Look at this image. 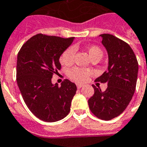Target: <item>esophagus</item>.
Segmentation results:
<instances>
[{"label": "esophagus", "instance_id": "34e87169", "mask_svg": "<svg viewBox=\"0 0 147 147\" xmlns=\"http://www.w3.org/2000/svg\"><path fill=\"white\" fill-rule=\"evenodd\" d=\"M83 85H81V84H77V89H81V88L83 87Z\"/></svg>", "mask_w": 147, "mask_h": 147}]
</instances>
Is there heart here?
Instances as JSON below:
<instances>
[{
	"mask_svg": "<svg viewBox=\"0 0 147 147\" xmlns=\"http://www.w3.org/2000/svg\"><path fill=\"white\" fill-rule=\"evenodd\" d=\"M87 50L90 57L92 60L94 58L101 59L103 57L102 50L97 45H91L88 48ZM75 53H76V49L74 47H69L61 54L60 57V62L64 65H70L74 61ZM92 73L93 71L90 69L75 67L69 69L67 72V74L70 79L77 83H84L87 80L90 75L92 74Z\"/></svg>",
	"mask_w": 147,
	"mask_h": 147,
	"instance_id": "heart-1",
	"label": "heart"
}]
</instances>
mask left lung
<instances>
[{
	"label": "left lung",
	"instance_id": "8db88e82",
	"mask_svg": "<svg viewBox=\"0 0 147 147\" xmlns=\"http://www.w3.org/2000/svg\"><path fill=\"white\" fill-rule=\"evenodd\" d=\"M102 43L109 55L108 70L96 80L107 83L104 92L92 85L94 95L88 100L90 111L102 120L118 117L131 102L137 85L138 62L127 42L111 34H102Z\"/></svg>",
	"mask_w": 147,
	"mask_h": 147
}]
</instances>
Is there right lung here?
<instances>
[{
  "label": "right lung",
  "instance_id": "right-lung-1",
  "mask_svg": "<svg viewBox=\"0 0 147 147\" xmlns=\"http://www.w3.org/2000/svg\"><path fill=\"white\" fill-rule=\"evenodd\" d=\"M74 37L37 34L23 45L17 55L16 82L26 105L40 120L57 121L65 118L76 94L75 83L66 79L58 86L51 83L61 65L60 56Z\"/></svg>",
  "mask_w": 147,
  "mask_h": 147
}]
</instances>
